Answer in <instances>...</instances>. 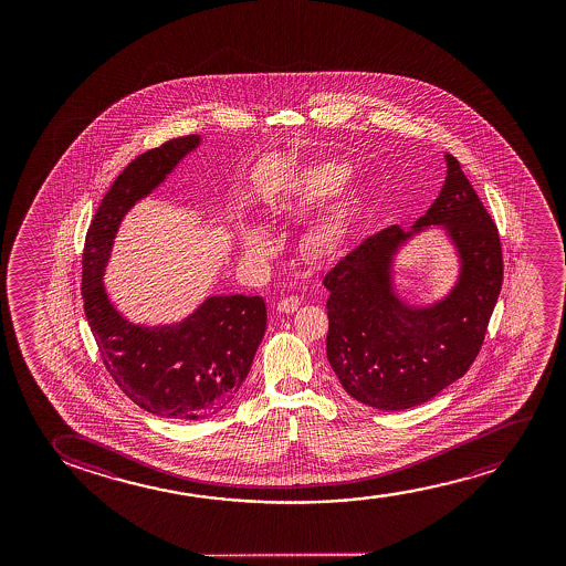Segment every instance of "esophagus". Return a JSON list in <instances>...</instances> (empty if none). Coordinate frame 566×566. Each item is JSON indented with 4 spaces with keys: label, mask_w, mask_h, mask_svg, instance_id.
<instances>
[{
    "label": "esophagus",
    "mask_w": 566,
    "mask_h": 566,
    "mask_svg": "<svg viewBox=\"0 0 566 566\" xmlns=\"http://www.w3.org/2000/svg\"><path fill=\"white\" fill-rule=\"evenodd\" d=\"M300 307V297H295V295H290V297H284V300H280L279 307L276 310L280 313H294L295 310Z\"/></svg>",
    "instance_id": "obj_1"
}]
</instances>
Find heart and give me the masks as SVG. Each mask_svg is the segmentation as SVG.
<instances>
[{
  "label": "heart",
  "mask_w": 566,
  "mask_h": 566,
  "mask_svg": "<svg viewBox=\"0 0 566 566\" xmlns=\"http://www.w3.org/2000/svg\"><path fill=\"white\" fill-rule=\"evenodd\" d=\"M348 179L349 168L346 164L333 163V160L313 164L297 171L294 178L287 181V186L280 191L274 205L279 210H292L307 202L323 201L336 191H340ZM336 235H338V226L334 222L317 226L307 233L305 248L311 253H326L336 243ZM241 248L251 261H264L274 251V240L264 226L259 222H249L241 230Z\"/></svg>",
  "instance_id": "obj_1"
}]
</instances>
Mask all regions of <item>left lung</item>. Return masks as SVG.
<instances>
[{"label":"left lung","mask_w":566,"mask_h":566,"mask_svg":"<svg viewBox=\"0 0 566 566\" xmlns=\"http://www.w3.org/2000/svg\"><path fill=\"white\" fill-rule=\"evenodd\" d=\"M444 163L441 193L411 230L385 228L325 274L328 364L352 398L379 410H408L464 377L503 284L495 222L457 158L444 155ZM429 229L450 241L458 279L433 303H410L395 282V263Z\"/></svg>","instance_id":"obj_1"}]
</instances>
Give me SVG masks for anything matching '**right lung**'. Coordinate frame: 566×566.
Returning a JSON list of instances; mask_svg holds the SVG:
<instances>
[{
    "mask_svg": "<svg viewBox=\"0 0 566 566\" xmlns=\"http://www.w3.org/2000/svg\"><path fill=\"white\" fill-rule=\"evenodd\" d=\"M201 135L166 140L135 158L104 195L83 253V300L88 326L117 387L160 418H212L232 402L266 331L259 295H207L176 323H133L104 284L117 232L137 202L163 186Z\"/></svg>",
    "mask_w": 566,
    "mask_h": 566,
    "instance_id": "right-lung-1",
    "label": "right lung"
}]
</instances>
